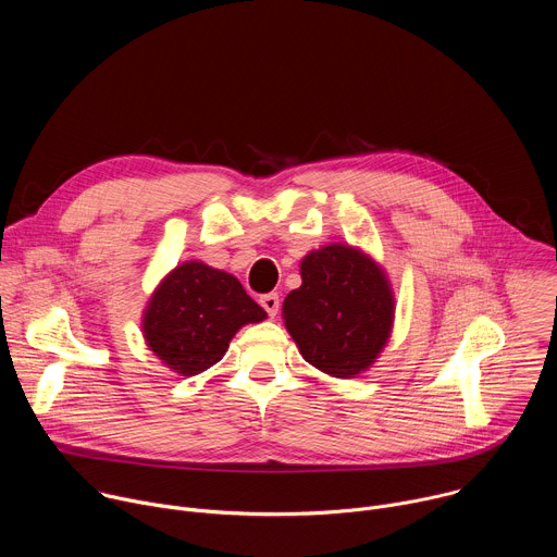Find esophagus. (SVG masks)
Here are the masks:
<instances>
[{"label": "esophagus", "mask_w": 557, "mask_h": 557, "mask_svg": "<svg viewBox=\"0 0 557 557\" xmlns=\"http://www.w3.org/2000/svg\"><path fill=\"white\" fill-rule=\"evenodd\" d=\"M260 306L267 310L269 317H275L280 310V295L277 293H267L260 297Z\"/></svg>", "instance_id": "obj_1"}]
</instances>
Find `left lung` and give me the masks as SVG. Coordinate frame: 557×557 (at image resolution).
I'll use <instances>...</instances> for the list:
<instances>
[{
  "mask_svg": "<svg viewBox=\"0 0 557 557\" xmlns=\"http://www.w3.org/2000/svg\"><path fill=\"white\" fill-rule=\"evenodd\" d=\"M286 330L301 356L334 379L376 360L394 323V295L372 258L327 245L301 260V286L284 299Z\"/></svg>",
  "mask_w": 557,
  "mask_h": 557,
  "instance_id": "1",
  "label": "left lung"
}]
</instances>
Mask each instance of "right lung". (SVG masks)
Segmentation results:
<instances>
[{
    "label": "right lung",
    "instance_id": "add662e5",
    "mask_svg": "<svg viewBox=\"0 0 557 557\" xmlns=\"http://www.w3.org/2000/svg\"><path fill=\"white\" fill-rule=\"evenodd\" d=\"M264 317L234 275L203 262H185L148 301L144 338L176 374L195 376L223 358L245 323Z\"/></svg>",
    "mask_w": 557,
    "mask_h": 557
}]
</instances>
